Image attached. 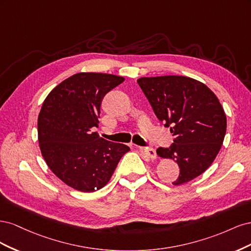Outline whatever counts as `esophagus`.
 Segmentation results:
<instances>
[{
  "label": "esophagus",
  "mask_w": 251,
  "mask_h": 251,
  "mask_svg": "<svg viewBox=\"0 0 251 251\" xmlns=\"http://www.w3.org/2000/svg\"><path fill=\"white\" fill-rule=\"evenodd\" d=\"M138 150L148 158H151V159L156 158V151L153 148H138Z\"/></svg>",
  "instance_id": "1"
}]
</instances>
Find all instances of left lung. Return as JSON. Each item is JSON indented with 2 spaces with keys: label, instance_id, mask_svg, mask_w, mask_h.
Segmentation results:
<instances>
[{
  "label": "left lung",
  "instance_id": "obj_1",
  "mask_svg": "<svg viewBox=\"0 0 251 251\" xmlns=\"http://www.w3.org/2000/svg\"><path fill=\"white\" fill-rule=\"evenodd\" d=\"M137 82L175 137L169 148L157 149L159 156L179 165L173 184L200 176L214 162L225 137L226 115L218 97L204 83L185 76L141 77Z\"/></svg>",
  "mask_w": 251,
  "mask_h": 251
}]
</instances>
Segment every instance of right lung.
Masks as SVG:
<instances>
[{"label":"right lung","instance_id":"add662e5","mask_svg":"<svg viewBox=\"0 0 251 251\" xmlns=\"http://www.w3.org/2000/svg\"><path fill=\"white\" fill-rule=\"evenodd\" d=\"M125 78L104 73H77L53 89L37 119L42 155L67 185L92 193L108 183L130 148L105 140L97 127L104 95Z\"/></svg>","mask_w":251,"mask_h":251}]
</instances>
